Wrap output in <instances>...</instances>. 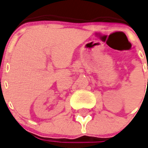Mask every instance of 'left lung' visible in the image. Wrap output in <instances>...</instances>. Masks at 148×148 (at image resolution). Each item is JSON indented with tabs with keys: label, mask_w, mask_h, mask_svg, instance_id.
<instances>
[{
	"label": "left lung",
	"mask_w": 148,
	"mask_h": 148,
	"mask_svg": "<svg viewBox=\"0 0 148 148\" xmlns=\"http://www.w3.org/2000/svg\"><path fill=\"white\" fill-rule=\"evenodd\" d=\"M147 69H148V67H147Z\"/></svg>",
	"instance_id": "left-lung-1"
}]
</instances>
